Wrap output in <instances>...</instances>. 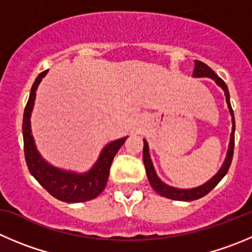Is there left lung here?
<instances>
[{
  "mask_svg": "<svg viewBox=\"0 0 252 252\" xmlns=\"http://www.w3.org/2000/svg\"><path fill=\"white\" fill-rule=\"evenodd\" d=\"M193 78H210L215 81L218 86L222 89L225 95V100H226L227 109H229L230 115H231V133H230V142L229 147H227L226 157H225L224 162H222L221 167H220L219 171L209 179V181L205 182L204 184L198 187H194V188H176V187L168 186V184L164 183L159 177L156 173V169L153 167L152 159H151L150 156V147H148L147 141L143 140V163L146 167V174H147V178L150 181V184L152 186V188L157 191L159 195L166 196L168 199L172 200H181V202H191V200H196L199 198H203L204 195H207L213 188H215L218 183L224 178L225 174L229 171V167L231 164L232 160V155H234V141H235V119H234V111L231 109V105H230V94L229 90H227V86L207 64H204L203 62L195 61L194 62V70H193Z\"/></svg>",
  "mask_w": 252,
  "mask_h": 252,
  "instance_id": "1",
  "label": "left lung"
}]
</instances>
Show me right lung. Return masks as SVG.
Masks as SVG:
<instances>
[{"mask_svg":"<svg viewBox=\"0 0 252 252\" xmlns=\"http://www.w3.org/2000/svg\"><path fill=\"white\" fill-rule=\"evenodd\" d=\"M47 73L48 70L40 73L33 83L30 99H28L25 114H23L22 130L26 162H27L31 174L54 198L66 203L88 202L96 198L105 189L107 179H109L112 159L117 151L125 143L127 136L105 145L92 168L83 173L68 171V169L59 168L50 164L37 150L32 135V127H31V116H32L33 106H34L35 92Z\"/></svg>","mask_w":252,"mask_h":252,"instance_id":"1","label":"right lung"}]
</instances>
